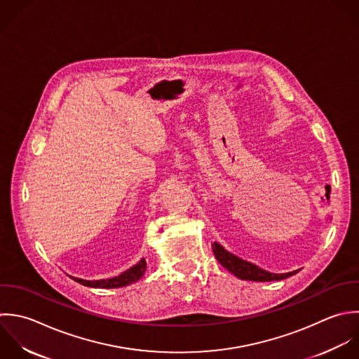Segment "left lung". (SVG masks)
<instances>
[{
    "label": "left lung",
    "instance_id": "left-lung-1",
    "mask_svg": "<svg viewBox=\"0 0 359 359\" xmlns=\"http://www.w3.org/2000/svg\"><path fill=\"white\" fill-rule=\"evenodd\" d=\"M212 252L222 267H225L228 271L235 274L238 278L246 280V281H260V283L280 281V280H285V278L294 276L295 273H298V271H292V273H287V274L269 273L249 262H245V260L236 257L235 255L229 253L218 243L212 245Z\"/></svg>",
    "mask_w": 359,
    "mask_h": 359
}]
</instances>
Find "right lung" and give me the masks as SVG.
Segmentation results:
<instances>
[{"mask_svg": "<svg viewBox=\"0 0 359 359\" xmlns=\"http://www.w3.org/2000/svg\"><path fill=\"white\" fill-rule=\"evenodd\" d=\"M147 269V262L142 259L138 264H135L134 267L128 269L127 271H124L123 274L109 278V280H99V281H86V280H81V278H74L76 283L85 285V287H92V288H120V287H126L130 285L131 283L138 281Z\"/></svg>", "mask_w": 359, "mask_h": 359, "instance_id": "obj_1", "label": "right lung"}]
</instances>
